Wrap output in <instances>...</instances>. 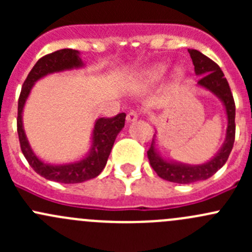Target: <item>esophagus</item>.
I'll list each match as a JSON object with an SVG mask.
<instances>
[{
    "label": "esophagus",
    "instance_id": "1",
    "mask_svg": "<svg viewBox=\"0 0 252 252\" xmlns=\"http://www.w3.org/2000/svg\"><path fill=\"white\" fill-rule=\"evenodd\" d=\"M139 114H140V113H139V111L131 110L128 114H126V121H128V122L136 121V119L139 118Z\"/></svg>",
    "mask_w": 252,
    "mask_h": 252
}]
</instances>
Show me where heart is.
<instances>
[{
  "label": "heart",
  "mask_w": 252,
  "mask_h": 252,
  "mask_svg": "<svg viewBox=\"0 0 252 252\" xmlns=\"http://www.w3.org/2000/svg\"><path fill=\"white\" fill-rule=\"evenodd\" d=\"M167 72V65L166 64H155L154 67L150 68L147 72H145V79L147 81H156L158 80L164 73ZM178 75L180 74V70H178Z\"/></svg>",
  "instance_id": "b5f03b06"
}]
</instances>
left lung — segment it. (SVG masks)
Here are the masks:
<instances>
[{
	"label": "left lung",
	"instance_id": "left-lung-1",
	"mask_svg": "<svg viewBox=\"0 0 252 252\" xmlns=\"http://www.w3.org/2000/svg\"><path fill=\"white\" fill-rule=\"evenodd\" d=\"M195 67V73L201 75L197 84L207 90L212 91L215 95L222 100L228 116V128L225 141L220 151L207 163L201 166H187V164L172 163L162 159L157 155L155 149V139H152L151 146L147 150V158L150 164L159 178L168 182L178 183V184H189V183L199 182V180L208 179L212 177L218 169L222 168L227 162L233 145L235 140V102L233 94L230 91L229 84L223 74L222 69L216 62H213L207 56L202 55L197 50H188Z\"/></svg>",
	"mask_w": 252,
	"mask_h": 252
}]
</instances>
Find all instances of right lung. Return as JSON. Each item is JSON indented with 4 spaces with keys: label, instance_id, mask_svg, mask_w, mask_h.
Returning a JSON list of instances; mask_svg holds the SVG:
<instances>
[{
    "label": "right lung",
    "instance_id": "right-lung-1",
    "mask_svg": "<svg viewBox=\"0 0 252 252\" xmlns=\"http://www.w3.org/2000/svg\"><path fill=\"white\" fill-rule=\"evenodd\" d=\"M81 65H83V63L79 58V52L72 50V48H63V50L48 53V55L40 58L35 63L32 69L30 70L24 84H23L19 100H18L17 131L23 155L27 158L28 163L32 166V168L37 174L46 178L48 180L64 183V184L83 183L85 180L97 177L102 172L106 163H107L114 140H116L118 133L124 126V123H126V113H118L117 116L111 117V118L103 117V118L96 121L93 133L91 151L85 158L77 162V163L51 166V164L40 161L35 156L32 150L30 149L29 142H28L27 136L24 134V129H23L22 112L28 95H29L35 81L45 77V75L51 74V73L72 69V68H78L81 67Z\"/></svg>",
    "mask_w": 252,
    "mask_h": 252
}]
</instances>
